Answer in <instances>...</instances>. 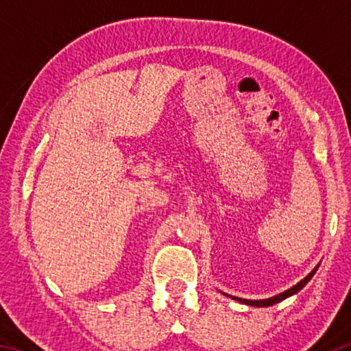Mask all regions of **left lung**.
I'll return each instance as SVG.
<instances>
[{
    "label": "left lung",
    "mask_w": 351,
    "mask_h": 351,
    "mask_svg": "<svg viewBox=\"0 0 351 351\" xmlns=\"http://www.w3.org/2000/svg\"><path fill=\"white\" fill-rule=\"evenodd\" d=\"M316 269L317 268H314L310 274H308L304 280H300L299 283L297 285H294L293 288H289V289H287L285 291V293H280V294H277V295H274V297H269V299H263V300H247V299H240V297H232L234 300H239V302H241V304H246V305H251V306H271V305H276V304H278V302H282L283 299H287V297H289V295H293V294H295V293H299V291L305 287V285L311 280V277L314 276V272H316ZM228 297H230V295H228Z\"/></svg>",
    "instance_id": "1"
}]
</instances>
